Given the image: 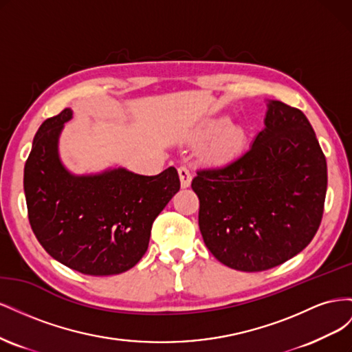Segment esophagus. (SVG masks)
I'll use <instances>...</instances> for the list:
<instances>
[{"instance_id": "obj_1", "label": "esophagus", "mask_w": 352, "mask_h": 352, "mask_svg": "<svg viewBox=\"0 0 352 352\" xmlns=\"http://www.w3.org/2000/svg\"><path fill=\"white\" fill-rule=\"evenodd\" d=\"M177 173H179V179H180V186H182V188H189L190 180H192V175H190L189 168H186L185 166L179 167L177 168Z\"/></svg>"}]
</instances>
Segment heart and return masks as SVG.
<instances>
[{
	"label": "heart",
	"mask_w": 352,
	"mask_h": 352,
	"mask_svg": "<svg viewBox=\"0 0 352 352\" xmlns=\"http://www.w3.org/2000/svg\"><path fill=\"white\" fill-rule=\"evenodd\" d=\"M188 140L194 144L210 141L206 155L212 163H228L235 158L245 144V132L241 126L230 123L226 116L208 117L188 132Z\"/></svg>",
	"instance_id": "obj_1"
}]
</instances>
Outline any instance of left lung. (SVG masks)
<instances>
[{
  "instance_id": "8db88e82",
  "label": "left lung",
  "mask_w": 352,
  "mask_h": 352,
  "mask_svg": "<svg viewBox=\"0 0 352 352\" xmlns=\"http://www.w3.org/2000/svg\"><path fill=\"white\" fill-rule=\"evenodd\" d=\"M192 189L210 252L230 269L269 270L300 254L320 226L326 158L304 113L272 100L250 150L198 170Z\"/></svg>"
}]
</instances>
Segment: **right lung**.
<instances>
[{
  "label": "right lung",
  "instance_id": "obj_1",
  "mask_svg": "<svg viewBox=\"0 0 352 352\" xmlns=\"http://www.w3.org/2000/svg\"><path fill=\"white\" fill-rule=\"evenodd\" d=\"M70 109L38 129L25 164V197L32 230L52 258L91 276L132 269L148 250L155 217L180 189L177 170L157 176L124 167L74 175L63 164L60 135Z\"/></svg>",
  "mask_w": 352,
  "mask_h": 352
}]
</instances>
